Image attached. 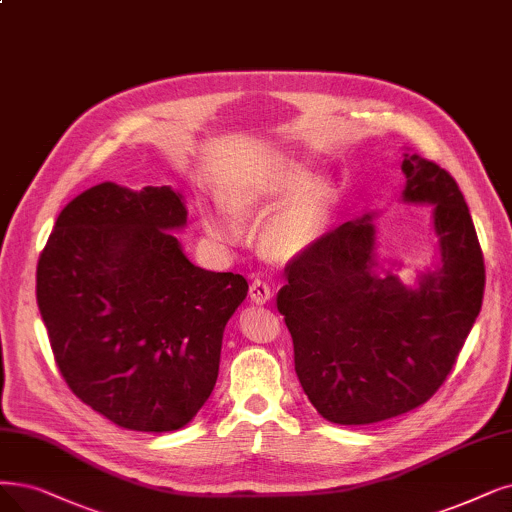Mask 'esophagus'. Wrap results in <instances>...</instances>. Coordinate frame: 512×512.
Instances as JSON below:
<instances>
[{"label":"esophagus","instance_id":"34e87169","mask_svg":"<svg viewBox=\"0 0 512 512\" xmlns=\"http://www.w3.org/2000/svg\"><path fill=\"white\" fill-rule=\"evenodd\" d=\"M271 296H273V290H271V285L264 281V279H254L252 281V285H250V298L256 302V304H267L269 300H271Z\"/></svg>","mask_w":512,"mask_h":512}]
</instances>
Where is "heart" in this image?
I'll return each mask as SVG.
<instances>
[{"instance_id":"1","label":"heart","mask_w":512,"mask_h":512,"mask_svg":"<svg viewBox=\"0 0 512 512\" xmlns=\"http://www.w3.org/2000/svg\"><path fill=\"white\" fill-rule=\"evenodd\" d=\"M332 185L323 178L311 180V170L302 163H290L277 172L237 182L229 189L227 206L237 216L267 212L284 201L262 227V248L275 258H292L309 250L317 241L332 208ZM203 222L210 235L233 241L239 229L231 214L222 208L203 210Z\"/></svg>"}]
</instances>
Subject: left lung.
Instances as JSON below:
<instances>
[{
    "mask_svg": "<svg viewBox=\"0 0 512 512\" xmlns=\"http://www.w3.org/2000/svg\"><path fill=\"white\" fill-rule=\"evenodd\" d=\"M403 199L433 203L441 267L405 288L374 273L370 214L340 224L294 256L277 311L294 340L296 374L315 410L336 424L412 412L452 372L481 311L485 264L458 182L435 161L403 153Z\"/></svg>",
    "mask_w": 512,
    "mask_h": 512,
    "instance_id": "1",
    "label": "left lung"
}]
</instances>
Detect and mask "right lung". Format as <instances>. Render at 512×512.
Instances as JSON below:
<instances>
[{
  "label": "right lung",
  "instance_id": "right-lung-1",
  "mask_svg": "<svg viewBox=\"0 0 512 512\" xmlns=\"http://www.w3.org/2000/svg\"><path fill=\"white\" fill-rule=\"evenodd\" d=\"M170 187L102 182L58 214L37 262V306L77 399L117 426L168 433L214 391L224 325L248 296L235 273L199 269L174 229Z\"/></svg>",
  "mask_w": 512,
  "mask_h": 512
}]
</instances>
